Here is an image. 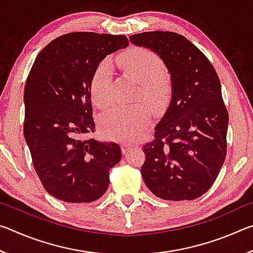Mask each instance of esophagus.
<instances>
[{
  "mask_svg": "<svg viewBox=\"0 0 253 253\" xmlns=\"http://www.w3.org/2000/svg\"><path fill=\"white\" fill-rule=\"evenodd\" d=\"M132 147H134V146H132L131 144L125 143V144L123 145V147H122V148H123V153H127V152H129Z\"/></svg>",
  "mask_w": 253,
  "mask_h": 253,
  "instance_id": "1",
  "label": "esophagus"
}]
</instances>
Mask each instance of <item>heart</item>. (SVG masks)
Segmentation results:
<instances>
[{"label": "heart", "instance_id": "obj_1", "mask_svg": "<svg viewBox=\"0 0 253 253\" xmlns=\"http://www.w3.org/2000/svg\"><path fill=\"white\" fill-rule=\"evenodd\" d=\"M122 69L140 84L138 98L147 102L154 110L164 108L169 99V84L164 74V63L153 51L145 48H130L118 58ZM111 66L104 60L93 71L90 92L95 104L105 108L111 102ZM151 111L145 104L115 106L102 115L100 128L111 139L132 140L147 127Z\"/></svg>", "mask_w": 253, "mask_h": 253}]
</instances>
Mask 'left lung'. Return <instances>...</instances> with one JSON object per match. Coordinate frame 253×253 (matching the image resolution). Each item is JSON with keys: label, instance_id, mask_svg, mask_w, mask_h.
Segmentation results:
<instances>
[{"label": "left lung", "instance_id": "8db88e82", "mask_svg": "<svg viewBox=\"0 0 253 253\" xmlns=\"http://www.w3.org/2000/svg\"><path fill=\"white\" fill-rule=\"evenodd\" d=\"M158 54L170 74L172 99L143 146L140 173L157 198L194 200L215 182L226 156L229 114L212 63L185 37L152 31L129 37Z\"/></svg>", "mask_w": 253, "mask_h": 253}]
</instances>
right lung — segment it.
Listing matches in <instances>:
<instances>
[{
	"label": "right lung",
	"mask_w": 253,
	"mask_h": 253,
	"mask_svg": "<svg viewBox=\"0 0 253 253\" xmlns=\"http://www.w3.org/2000/svg\"><path fill=\"white\" fill-rule=\"evenodd\" d=\"M129 44L125 36L71 32L41 50L24 87L23 134L44 190L68 203L100 199L109 169L122 158L116 143L85 136L96 129L90 80L107 54Z\"/></svg>",
	"instance_id": "right-lung-1"
}]
</instances>
